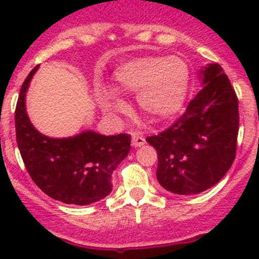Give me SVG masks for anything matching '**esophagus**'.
I'll return each mask as SVG.
<instances>
[{
    "instance_id": "esophagus-1",
    "label": "esophagus",
    "mask_w": 259,
    "mask_h": 259,
    "mask_svg": "<svg viewBox=\"0 0 259 259\" xmlns=\"http://www.w3.org/2000/svg\"><path fill=\"white\" fill-rule=\"evenodd\" d=\"M144 144H145V139H144L143 136H140V135L137 134L132 135V146H134V148L143 146Z\"/></svg>"
}]
</instances>
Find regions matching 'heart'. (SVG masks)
<instances>
[{
    "label": "heart",
    "mask_w": 259,
    "mask_h": 259,
    "mask_svg": "<svg viewBox=\"0 0 259 259\" xmlns=\"http://www.w3.org/2000/svg\"><path fill=\"white\" fill-rule=\"evenodd\" d=\"M118 89L139 93L140 110L154 122H166L182 110L189 87V68L180 57H143L115 70ZM107 111L122 109L123 101L113 92L101 95Z\"/></svg>",
    "instance_id": "b5f03b06"
}]
</instances>
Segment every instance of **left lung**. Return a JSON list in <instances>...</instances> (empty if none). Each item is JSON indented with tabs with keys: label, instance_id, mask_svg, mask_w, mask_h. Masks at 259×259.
Segmentation results:
<instances>
[{
	"label": "left lung",
	"instance_id": "8db88e82",
	"mask_svg": "<svg viewBox=\"0 0 259 259\" xmlns=\"http://www.w3.org/2000/svg\"><path fill=\"white\" fill-rule=\"evenodd\" d=\"M202 89L166 131L146 137L158 154L157 179L175 194L211 188L232 166L239 134V100L218 63L200 71Z\"/></svg>",
	"mask_w": 259,
	"mask_h": 259
}]
</instances>
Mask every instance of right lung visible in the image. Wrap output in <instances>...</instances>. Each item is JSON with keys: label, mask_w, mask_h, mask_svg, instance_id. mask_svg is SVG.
Returning <instances> with one entry per match:
<instances>
[{"label": "right lung", "mask_w": 259, "mask_h": 259, "mask_svg": "<svg viewBox=\"0 0 259 259\" xmlns=\"http://www.w3.org/2000/svg\"><path fill=\"white\" fill-rule=\"evenodd\" d=\"M38 66L26 77L15 109L17 143L29 176L49 197L89 205L111 192V174L131 149V136L84 131L67 139L40 134L26 111V92Z\"/></svg>", "instance_id": "right-lung-1"}]
</instances>
